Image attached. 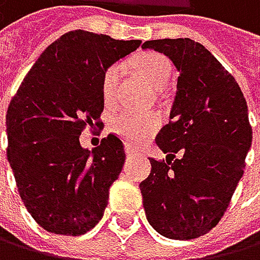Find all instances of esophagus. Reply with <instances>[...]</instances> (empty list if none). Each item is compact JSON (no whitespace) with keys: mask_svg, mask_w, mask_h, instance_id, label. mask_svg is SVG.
<instances>
[{"mask_svg":"<svg viewBox=\"0 0 260 260\" xmlns=\"http://www.w3.org/2000/svg\"><path fill=\"white\" fill-rule=\"evenodd\" d=\"M126 155H127V156H133V155H134V150H133L131 147H126Z\"/></svg>","mask_w":260,"mask_h":260,"instance_id":"1","label":"esophagus"}]
</instances>
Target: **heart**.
I'll use <instances>...</instances> for the list:
<instances>
[{
    "instance_id": "b5f03b06",
    "label": "heart",
    "mask_w": 260,
    "mask_h": 260,
    "mask_svg": "<svg viewBox=\"0 0 260 260\" xmlns=\"http://www.w3.org/2000/svg\"><path fill=\"white\" fill-rule=\"evenodd\" d=\"M134 70L142 75L155 89H165L173 76V65L161 54L147 52L133 60ZM119 80V65L112 63L102 75V97L107 105L113 104ZM159 126V118L153 113L123 110L113 116L112 131L129 145H137L152 136Z\"/></svg>"
}]
</instances>
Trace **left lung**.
Masks as SVG:
<instances>
[{"instance_id": "1", "label": "left lung", "mask_w": 260, "mask_h": 260, "mask_svg": "<svg viewBox=\"0 0 260 260\" xmlns=\"http://www.w3.org/2000/svg\"><path fill=\"white\" fill-rule=\"evenodd\" d=\"M142 49L165 54L179 72L169 123L156 136L166 161L150 158L152 173L139 185L145 216L166 238H198L217 225L243 176L252 142L248 105L203 44L166 38L145 41Z\"/></svg>"}]
</instances>
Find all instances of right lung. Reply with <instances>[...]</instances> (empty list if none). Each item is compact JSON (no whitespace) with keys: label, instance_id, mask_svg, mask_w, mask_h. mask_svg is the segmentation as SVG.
Listing matches in <instances>:
<instances>
[{"label":"right lung","instance_id":"1","mask_svg":"<svg viewBox=\"0 0 260 260\" xmlns=\"http://www.w3.org/2000/svg\"><path fill=\"white\" fill-rule=\"evenodd\" d=\"M75 30L49 44L23 78L6 115L8 161L31 217L57 235H83L102 219L126 153L115 134L92 152L86 126H102V75L141 46Z\"/></svg>","mask_w":260,"mask_h":260}]
</instances>
